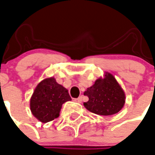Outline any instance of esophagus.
Wrapping results in <instances>:
<instances>
[{
    "label": "esophagus",
    "instance_id": "obj_1",
    "mask_svg": "<svg viewBox=\"0 0 155 155\" xmlns=\"http://www.w3.org/2000/svg\"><path fill=\"white\" fill-rule=\"evenodd\" d=\"M74 102H76V103H79V104H81V102H82V97H79L78 98H74Z\"/></svg>",
    "mask_w": 155,
    "mask_h": 155
}]
</instances>
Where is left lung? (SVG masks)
<instances>
[{
  "label": "left lung",
  "instance_id": "obj_1",
  "mask_svg": "<svg viewBox=\"0 0 155 155\" xmlns=\"http://www.w3.org/2000/svg\"><path fill=\"white\" fill-rule=\"evenodd\" d=\"M84 94L89 97V101L84 103V106L98 115L110 116L117 113L126 102L124 90L115 76L109 72H105L104 77L98 78Z\"/></svg>",
  "mask_w": 155,
  "mask_h": 155
}]
</instances>
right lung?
Masks as SVG:
<instances>
[{
	"mask_svg": "<svg viewBox=\"0 0 155 155\" xmlns=\"http://www.w3.org/2000/svg\"><path fill=\"white\" fill-rule=\"evenodd\" d=\"M71 100L68 90L57 83L54 77H48L36 86L29 106L32 114L38 121L46 123L57 118L62 104Z\"/></svg>",
	"mask_w": 155,
	"mask_h": 155,
	"instance_id": "obj_1",
	"label": "right lung"
}]
</instances>
